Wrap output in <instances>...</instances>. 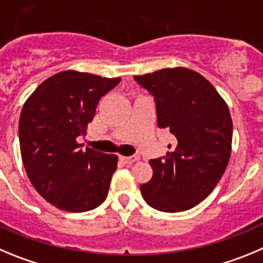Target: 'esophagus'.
I'll return each instance as SVG.
<instances>
[{"label":"esophagus","mask_w":263,"mask_h":263,"mask_svg":"<svg viewBox=\"0 0 263 263\" xmlns=\"http://www.w3.org/2000/svg\"><path fill=\"white\" fill-rule=\"evenodd\" d=\"M120 160H122L124 164H134V162H136V161L139 160V157H137V156H128V157H127V156H122Z\"/></svg>","instance_id":"34e87169"}]
</instances>
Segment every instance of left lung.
Segmentation results:
<instances>
[{"label": "left lung", "mask_w": 263, "mask_h": 263, "mask_svg": "<svg viewBox=\"0 0 263 263\" xmlns=\"http://www.w3.org/2000/svg\"><path fill=\"white\" fill-rule=\"evenodd\" d=\"M135 80L155 97L158 127L176 137L166 156L149 161L153 176L140 186L141 195L158 211L190 210L211 194L229 162L228 106L211 82L187 68H165Z\"/></svg>", "instance_id": "left-lung-1"}]
</instances>
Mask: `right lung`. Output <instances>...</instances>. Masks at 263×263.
I'll return each mask as SVG.
<instances>
[{"label":"right lung","mask_w":263,"mask_h":263,"mask_svg":"<svg viewBox=\"0 0 263 263\" xmlns=\"http://www.w3.org/2000/svg\"><path fill=\"white\" fill-rule=\"evenodd\" d=\"M119 82V77L64 70L42 82L23 105V165L35 190L52 205L85 212L105 202L118 156L82 149L77 139L86 135L101 98Z\"/></svg>","instance_id":"obj_1"}]
</instances>
